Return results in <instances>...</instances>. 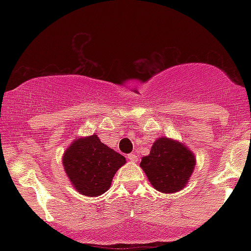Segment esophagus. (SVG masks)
I'll return each instance as SVG.
<instances>
[{"label": "esophagus", "mask_w": 251, "mask_h": 251, "mask_svg": "<svg viewBox=\"0 0 251 251\" xmlns=\"http://www.w3.org/2000/svg\"><path fill=\"white\" fill-rule=\"evenodd\" d=\"M127 158L129 160H131V162H137L138 160V155L135 154V153H131V154H128L127 155Z\"/></svg>", "instance_id": "esophagus-1"}]
</instances>
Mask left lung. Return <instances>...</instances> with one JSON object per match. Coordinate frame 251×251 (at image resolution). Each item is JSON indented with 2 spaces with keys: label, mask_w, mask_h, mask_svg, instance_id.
I'll return each instance as SVG.
<instances>
[{
  "label": "left lung",
  "mask_w": 251,
  "mask_h": 251,
  "mask_svg": "<svg viewBox=\"0 0 251 251\" xmlns=\"http://www.w3.org/2000/svg\"><path fill=\"white\" fill-rule=\"evenodd\" d=\"M196 165L195 154L183 143L162 137L142 158L140 168L155 190L174 194L185 188Z\"/></svg>",
  "instance_id": "8db88e82"
}]
</instances>
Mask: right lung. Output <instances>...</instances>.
I'll list each match as a JSON object with an SVG mask.
<instances>
[{
    "mask_svg": "<svg viewBox=\"0 0 251 251\" xmlns=\"http://www.w3.org/2000/svg\"><path fill=\"white\" fill-rule=\"evenodd\" d=\"M125 163V157L100 142L97 134L77 138L62 157L71 183L79 194L87 197L107 191L116 172Z\"/></svg>",
    "mask_w": 251,
    "mask_h": 251,
    "instance_id": "right-lung-1",
    "label": "right lung"
}]
</instances>
